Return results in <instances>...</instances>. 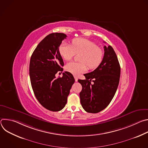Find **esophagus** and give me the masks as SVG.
Instances as JSON below:
<instances>
[{"label": "esophagus", "instance_id": "esophagus-1", "mask_svg": "<svg viewBox=\"0 0 148 148\" xmlns=\"http://www.w3.org/2000/svg\"><path fill=\"white\" fill-rule=\"evenodd\" d=\"M74 78H75V81L76 82H77V81H78V77L75 75V76H74Z\"/></svg>", "mask_w": 148, "mask_h": 148}]
</instances>
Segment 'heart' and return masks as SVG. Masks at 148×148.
Segmentation results:
<instances>
[{"mask_svg":"<svg viewBox=\"0 0 148 148\" xmlns=\"http://www.w3.org/2000/svg\"><path fill=\"white\" fill-rule=\"evenodd\" d=\"M71 44L72 46L63 43L60 46L59 53L61 56L64 60L69 61L75 53H82L79 57L81 62L71 61L67 63L66 66L67 71L77 75L87 70V65L90 69H94L101 64L103 52L94 42L84 38H76L72 40Z\"/></svg>","mask_w":148,"mask_h":148,"instance_id":"1","label":"heart"}]
</instances>
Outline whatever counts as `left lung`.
<instances>
[{
    "label": "left lung",
    "mask_w": 148,
    "mask_h": 148,
    "mask_svg": "<svg viewBox=\"0 0 148 148\" xmlns=\"http://www.w3.org/2000/svg\"><path fill=\"white\" fill-rule=\"evenodd\" d=\"M104 56L101 64L93 71L84 74L86 79H78L82 90L80 102L87 112L98 113L106 108L116 91L121 67L115 52L111 46H104ZM94 82L91 84L92 80Z\"/></svg>",
    "instance_id": "1"
}]
</instances>
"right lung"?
Listing matches in <instances>:
<instances>
[{"instance_id":"obj_1","label":"right lung","mask_w":148,"mask_h":148,"mask_svg":"<svg viewBox=\"0 0 148 148\" xmlns=\"http://www.w3.org/2000/svg\"><path fill=\"white\" fill-rule=\"evenodd\" d=\"M66 37L61 33L49 34L37 45L30 61V78L36 98L43 107L54 112L65 107L75 81L68 71L63 73L62 77L56 78V74L63 70L59 47Z\"/></svg>"}]
</instances>
